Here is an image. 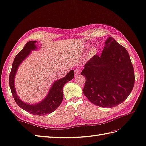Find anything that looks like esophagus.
<instances>
[{
  "mask_svg": "<svg viewBox=\"0 0 146 146\" xmlns=\"http://www.w3.org/2000/svg\"><path fill=\"white\" fill-rule=\"evenodd\" d=\"M81 73V70L79 68H76L74 71V74L75 75H78V74H79Z\"/></svg>",
  "mask_w": 146,
  "mask_h": 146,
  "instance_id": "34e87169",
  "label": "esophagus"
}]
</instances>
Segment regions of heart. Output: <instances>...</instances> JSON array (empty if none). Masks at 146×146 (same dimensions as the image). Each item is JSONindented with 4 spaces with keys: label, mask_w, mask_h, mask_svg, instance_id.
I'll return each instance as SVG.
<instances>
[{
    "label": "heart",
    "mask_w": 146,
    "mask_h": 146,
    "mask_svg": "<svg viewBox=\"0 0 146 146\" xmlns=\"http://www.w3.org/2000/svg\"><path fill=\"white\" fill-rule=\"evenodd\" d=\"M95 53V50H93L92 51V53Z\"/></svg>",
    "instance_id": "obj_1"
}]
</instances>
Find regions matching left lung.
<instances>
[{"mask_svg": "<svg viewBox=\"0 0 146 146\" xmlns=\"http://www.w3.org/2000/svg\"><path fill=\"white\" fill-rule=\"evenodd\" d=\"M100 56H93L81 74L86 79L83 93L90 102L112 108L123 102L133 89L135 76L126 49L113 37L105 42Z\"/></svg>", "mask_w": 146, "mask_h": 146, "instance_id": "obj_1", "label": "left lung"}]
</instances>
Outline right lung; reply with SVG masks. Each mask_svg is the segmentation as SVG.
<instances>
[{"mask_svg":"<svg viewBox=\"0 0 146 146\" xmlns=\"http://www.w3.org/2000/svg\"><path fill=\"white\" fill-rule=\"evenodd\" d=\"M36 41L27 42L24 48L15 57L12 66V70L9 75V85L12 94L16 103L18 106L28 113L33 115L43 116L52 113L62 103L63 98V88L65 84L74 78V70H71L66 75L53 83L52 88L50 90L48 95L42 102L34 105H29L24 103L19 99L16 94L14 87V78L17 70L20 64L29 55L31 50L36 49Z\"/></svg>","mask_w":146,"mask_h":146,"instance_id":"add662e5","label":"right lung"}]
</instances>
